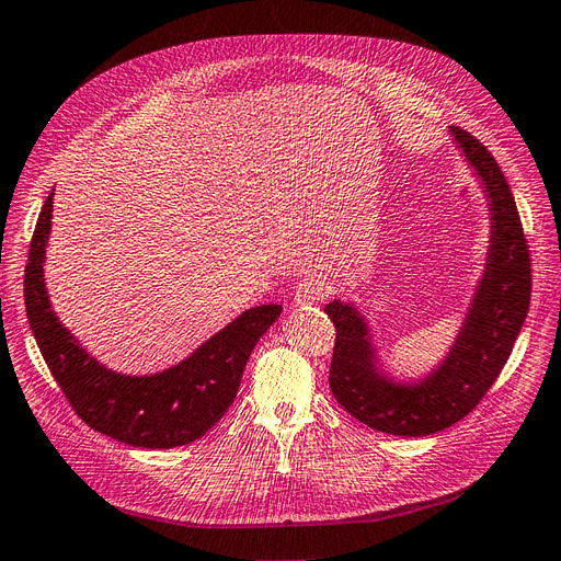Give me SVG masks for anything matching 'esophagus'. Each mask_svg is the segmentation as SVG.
<instances>
[{"mask_svg": "<svg viewBox=\"0 0 561 561\" xmlns=\"http://www.w3.org/2000/svg\"><path fill=\"white\" fill-rule=\"evenodd\" d=\"M333 293V287L329 280H324L322 276H304L297 283V293H295V301L299 306L304 304H320L324 299H329Z\"/></svg>", "mask_w": 561, "mask_h": 561, "instance_id": "34e87169", "label": "esophagus"}]
</instances>
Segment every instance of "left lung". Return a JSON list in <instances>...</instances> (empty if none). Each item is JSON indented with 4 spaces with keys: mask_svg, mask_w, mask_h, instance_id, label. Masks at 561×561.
<instances>
[{
    "mask_svg": "<svg viewBox=\"0 0 561 561\" xmlns=\"http://www.w3.org/2000/svg\"><path fill=\"white\" fill-rule=\"evenodd\" d=\"M467 161L485 184L492 211V245L479 295L451 356L419 387H393L370 364L366 324L352 306L324 308L335 327L329 389L368 428L423 437L439 433L472 412L495 385L523 329L531 299V255L506 176L472 133L451 128Z\"/></svg>",
    "mask_w": 561,
    "mask_h": 561,
    "instance_id": "left-lung-1",
    "label": "left lung"
}]
</instances>
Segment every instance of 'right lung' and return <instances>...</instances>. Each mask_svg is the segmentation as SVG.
Wrapping results in <instances>:
<instances>
[{
    "instance_id": "1",
    "label": "right lung",
    "mask_w": 561,
    "mask_h": 561,
    "mask_svg": "<svg viewBox=\"0 0 561 561\" xmlns=\"http://www.w3.org/2000/svg\"><path fill=\"white\" fill-rule=\"evenodd\" d=\"M50 218L53 193L38 214L30 243L25 308L36 345L69 405L89 428L130 446L172 449L205 437L230 410L255 343L283 308L272 304L245 310L184 364L161 375H115L78 345L50 308L43 283Z\"/></svg>"
}]
</instances>
